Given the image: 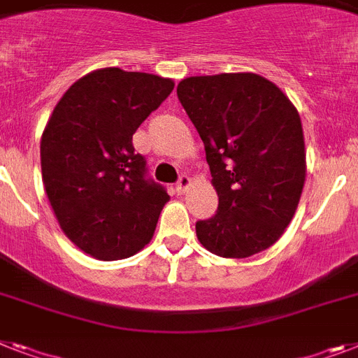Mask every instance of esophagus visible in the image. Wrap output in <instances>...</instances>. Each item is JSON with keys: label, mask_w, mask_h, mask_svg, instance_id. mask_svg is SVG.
<instances>
[{"label": "esophagus", "mask_w": 358, "mask_h": 358, "mask_svg": "<svg viewBox=\"0 0 358 358\" xmlns=\"http://www.w3.org/2000/svg\"><path fill=\"white\" fill-rule=\"evenodd\" d=\"M190 186H192L190 177H188V176L179 177V181H177V192H179V194H185V192L188 190Z\"/></svg>", "instance_id": "34e87169"}]
</instances>
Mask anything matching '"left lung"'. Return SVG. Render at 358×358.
<instances>
[{
  "instance_id": "1",
  "label": "left lung",
  "mask_w": 358,
  "mask_h": 358,
  "mask_svg": "<svg viewBox=\"0 0 358 358\" xmlns=\"http://www.w3.org/2000/svg\"><path fill=\"white\" fill-rule=\"evenodd\" d=\"M177 96L205 144L217 214L197 221L199 243L249 258L282 238L306 182L302 120L289 96L256 73L190 76Z\"/></svg>"
}]
</instances>
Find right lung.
<instances>
[{
    "instance_id": "right-lung-1",
    "label": "right lung",
    "mask_w": 358,
    "mask_h": 358,
    "mask_svg": "<svg viewBox=\"0 0 358 358\" xmlns=\"http://www.w3.org/2000/svg\"><path fill=\"white\" fill-rule=\"evenodd\" d=\"M172 78L104 67L64 93L41 133V179L64 234L113 262L150 243L170 196L144 177L133 133L173 90Z\"/></svg>"
}]
</instances>
